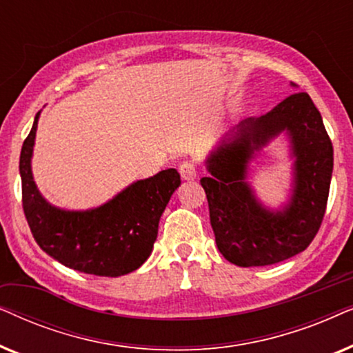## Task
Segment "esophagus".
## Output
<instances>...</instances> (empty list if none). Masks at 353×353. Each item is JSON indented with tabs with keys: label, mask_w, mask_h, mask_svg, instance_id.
<instances>
[{
	"label": "esophagus",
	"mask_w": 353,
	"mask_h": 353,
	"mask_svg": "<svg viewBox=\"0 0 353 353\" xmlns=\"http://www.w3.org/2000/svg\"><path fill=\"white\" fill-rule=\"evenodd\" d=\"M178 170H180V175H181V178L183 180H196V176H197V168H196V165H194V162H191V161H186V162H181L180 163V168H178Z\"/></svg>",
	"instance_id": "esophagus-1"
}]
</instances>
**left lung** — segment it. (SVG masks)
Segmentation results:
<instances>
[{
  "label": "left lung",
  "mask_w": 353,
  "mask_h": 353,
  "mask_svg": "<svg viewBox=\"0 0 353 353\" xmlns=\"http://www.w3.org/2000/svg\"><path fill=\"white\" fill-rule=\"evenodd\" d=\"M284 131L292 141L293 196L281 211L261 205L247 183L248 162ZM332 144L320 110L294 93L270 112L230 130L207 157L201 178L216 248L238 267H265L305 250L325 216L332 175Z\"/></svg>",
  "instance_id": "1"
}]
</instances>
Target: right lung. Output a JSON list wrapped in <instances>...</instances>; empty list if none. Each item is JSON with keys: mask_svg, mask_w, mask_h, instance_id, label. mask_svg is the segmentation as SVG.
I'll return each mask as SVG.
<instances>
[{"mask_svg": "<svg viewBox=\"0 0 353 353\" xmlns=\"http://www.w3.org/2000/svg\"><path fill=\"white\" fill-rule=\"evenodd\" d=\"M40 112L22 144L19 172L22 207L37 244L65 267L96 276L117 278L146 262L157 238L159 220L181 185L175 168L125 188L90 210H62L40 194L32 175V154Z\"/></svg>", "mask_w": 353, "mask_h": 353, "instance_id": "1", "label": "right lung"}]
</instances>
